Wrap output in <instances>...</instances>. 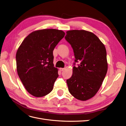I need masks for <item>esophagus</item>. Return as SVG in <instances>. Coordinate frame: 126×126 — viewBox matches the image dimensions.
I'll list each match as a JSON object with an SVG mask.
<instances>
[{
    "instance_id": "1",
    "label": "esophagus",
    "mask_w": 126,
    "mask_h": 126,
    "mask_svg": "<svg viewBox=\"0 0 126 126\" xmlns=\"http://www.w3.org/2000/svg\"><path fill=\"white\" fill-rule=\"evenodd\" d=\"M59 70H60V71H63V70H64V68H60V69H59Z\"/></svg>"
}]
</instances>
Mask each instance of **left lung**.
I'll list each match as a JSON object with an SVG mask.
<instances>
[{
	"label": "left lung",
	"mask_w": 126,
	"mask_h": 126,
	"mask_svg": "<svg viewBox=\"0 0 126 126\" xmlns=\"http://www.w3.org/2000/svg\"><path fill=\"white\" fill-rule=\"evenodd\" d=\"M65 39L73 49L75 62H80L67 80L68 90L77 99L87 100L97 94L107 72L106 48L96 35L84 30L67 31Z\"/></svg>",
	"instance_id": "8db88e82"
}]
</instances>
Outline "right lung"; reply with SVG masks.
Returning a JSON list of instances; mask_svg holds the SVG:
<instances>
[{
	"label": "right lung",
	"instance_id": "add662e5",
	"mask_svg": "<svg viewBox=\"0 0 126 126\" xmlns=\"http://www.w3.org/2000/svg\"><path fill=\"white\" fill-rule=\"evenodd\" d=\"M62 30L45 29L30 33L16 53L17 71L25 89L32 96L50 93L58 77L54 67L53 50L64 36Z\"/></svg>",
	"mask_w": 126,
	"mask_h": 126
}]
</instances>
